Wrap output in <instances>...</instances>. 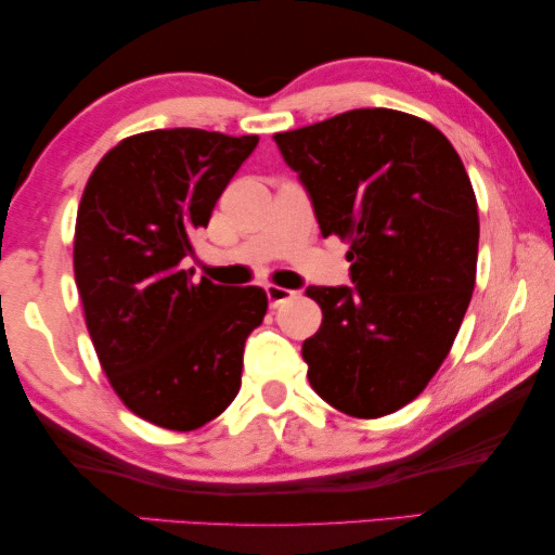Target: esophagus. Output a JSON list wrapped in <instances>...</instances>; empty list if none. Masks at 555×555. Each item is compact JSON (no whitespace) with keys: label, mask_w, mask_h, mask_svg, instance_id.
I'll use <instances>...</instances> for the list:
<instances>
[{"label":"esophagus","mask_w":555,"mask_h":555,"mask_svg":"<svg viewBox=\"0 0 555 555\" xmlns=\"http://www.w3.org/2000/svg\"><path fill=\"white\" fill-rule=\"evenodd\" d=\"M266 295H268L270 307H280L283 302H287V299H293L297 293L295 289H287L280 285H266Z\"/></svg>","instance_id":"obj_1"}]
</instances>
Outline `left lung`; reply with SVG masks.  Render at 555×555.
<instances>
[{
	"label": "left lung",
	"instance_id": "1",
	"mask_svg": "<svg viewBox=\"0 0 555 555\" xmlns=\"http://www.w3.org/2000/svg\"><path fill=\"white\" fill-rule=\"evenodd\" d=\"M326 235L349 241L351 287H307L322 326L307 378L326 403L380 417L411 403L455 341L477 275V198L430 122L359 107L272 134Z\"/></svg>",
	"mask_w": 555,
	"mask_h": 555
}]
</instances>
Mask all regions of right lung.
<instances>
[{
	"mask_svg": "<svg viewBox=\"0 0 555 555\" xmlns=\"http://www.w3.org/2000/svg\"><path fill=\"white\" fill-rule=\"evenodd\" d=\"M256 144L196 127L132 134L80 198L73 270L90 339L122 403L159 428H202L231 405L266 317L262 287L194 283L181 266Z\"/></svg>",
	"mask_w": 555,
	"mask_h": 555,
	"instance_id": "obj_1",
	"label": "right lung"
}]
</instances>
